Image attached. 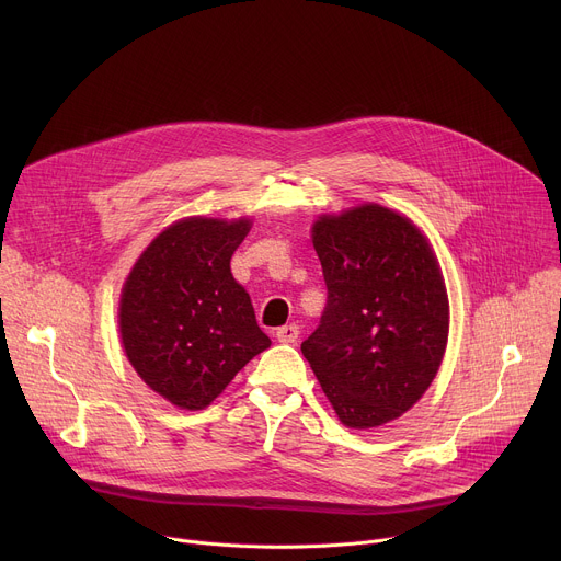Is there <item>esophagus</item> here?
I'll return each instance as SVG.
<instances>
[{
    "label": "esophagus",
    "mask_w": 561,
    "mask_h": 561,
    "mask_svg": "<svg viewBox=\"0 0 561 561\" xmlns=\"http://www.w3.org/2000/svg\"><path fill=\"white\" fill-rule=\"evenodd\" d=\"M275 337H277V342H282V344H295L297 337H299V327H295V324L282 327V329L275 331Z\"/></svg>",
    "instance_id": "34e87169"
}]
</instances>
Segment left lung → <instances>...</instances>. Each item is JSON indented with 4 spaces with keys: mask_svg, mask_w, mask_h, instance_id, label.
<instances>
[{
    "mask_svg": "<svg viewBox=\"0 0 561 561\" xmlns=\"http://www.w3.org/2000/svg\"><path fill=\"white\" fill-rule=\"evenodd\" d=\"M327 308L301 353L342 424L375 428L426 392L448 340V297L420 228L377 204L312 226Z\"/></svg>",
    "mask_w": 561,
    "mask_h": 561,
    "instance_id": "1",
    "label": "left lung"
}]
</instances>
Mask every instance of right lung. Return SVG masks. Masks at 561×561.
<instances>
[{"label":"right lung","mask_w":561,"mask_h":561,"mask_svg":"<svg viewBox=\"0 0 561 561\" xmlns=\"http://www.w3.org/2000/svg\"><path fill=\"white\" fill-rule=\"evenodd\" d=\"M249 230V219H182L152 239L124 284L126 357L180 409H206L271 346L249 293L230 273V257Z\"/></svg>","instance_id":"obj_1"}]
</instances>
